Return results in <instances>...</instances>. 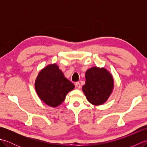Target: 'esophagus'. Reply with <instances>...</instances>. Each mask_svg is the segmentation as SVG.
Segmentation results:
<instances>
[{
  "label": "esophagus",
  "mask_w": 147,
  "mask_h": 147,
  "mask_svg": "<svg viewBox=\"0 0 147 147\" xmlns=\"http://www.w3.org/2000/svg\"><path fill=\"white\" fill-rule=\"evenodd\" d=\"M75 86L77 87L78 88H81V85L79 82H76L75 83Z\"/></svg>",
  "instance_id": "34e87169"
}]
</instances>
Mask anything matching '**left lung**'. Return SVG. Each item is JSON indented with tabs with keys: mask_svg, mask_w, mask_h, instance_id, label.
Wrapping results in <instances>:
<instances>
[{
	"mask_svg": "<svg viewBox=\"0 0 147 147\" xmlns=\"http://www.w3.org/2000/svg\"><path fill=\"white\" fill-rule=\"evenodd\" d=\"M85 78L82 90L88 101L95 105L107 101L114 88V80L111 73L104 67H93L86 71Z\"/></svg>",
	"mask_w": 147,
	"mask_h": 147,
	"instance_id": "obj_1",
	"label": "left lung"
}]
</instances>
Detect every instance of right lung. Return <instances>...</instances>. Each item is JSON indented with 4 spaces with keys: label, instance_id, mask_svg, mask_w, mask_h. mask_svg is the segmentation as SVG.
I'll use <instances>...</instances> for the list:
<instances>
[{
    "label": "right lung",
    "instance_id": "add662e5",
    "mask_svg": "<svg viewBox=\"0 0 147 147\" xmlns=\"http://www.w3.org/2000/svg\"><path fill=\"white\" fill-rule=\"evenodd\" d=\"M36 92L40 98L51 107L61 104L74 85L65 78L55 64H49L40 72L35 80Z\"/></svg>",
    "mask_w": 147,
    "mask_h": 147
}]
</instances>
